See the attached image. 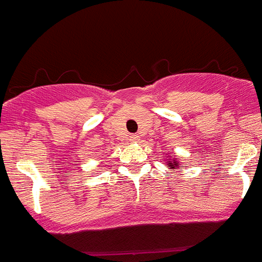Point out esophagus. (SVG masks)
<instances>
[{
    "label": "esophagus",
    "instance_id": "obj_1",
    "mask_svg": "<svg viewBox=\"0 0 262 262\" xmlns=\"http://www.w3.org/2000/svg\"><path fill=\"white\" fill-rule=\"evenodd\" d=\"M129 141L138 142V141H139V137H138V135H131V137H129Z\"/></svg>",
    "mask_w": 262,
    "mask_h": 262
}]
</instances>
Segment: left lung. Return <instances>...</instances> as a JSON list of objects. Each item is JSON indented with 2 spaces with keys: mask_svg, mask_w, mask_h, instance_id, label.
Instances as JSON below:
<instances>
[{
  "mask_svg": "<svg viewBox=\"0 0 262 262\" xmlns=\"http://www.w3.org/2000/svg\"><path fill=\"white\" fill-rule=\"evenodd\" d=\"M167 162H169V169H177V167H181V166H179V162H177V160H176V158L167 160Z\"/></svg>",
  "mask_w": 262,
  "mask_h": 262,
  "instance_id": "obj_1",
  "label": "left lung"
}]
</instances>
